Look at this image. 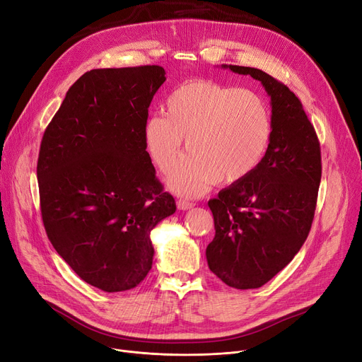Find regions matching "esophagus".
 <instances>
[{
	"label": "esophagus",
	"instance_id": "obj_1",
	"mask_svg": "<svg viewBox=\"0 0 362 362\" xmlns=\"http://www.w3.org/2000/svg\"><path fill=\"white\" fill-rule=\"evenodd\" d=\"M177 206H178L180 211H187V209H192L193 206H194V203L188 202V200H185V199H180V200L177 202Z\"/></svg>",
	"mask_w": 362,
	"mask_h": 362
}]
</instances>
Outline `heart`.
<instances>
[{
    "label": "heart",
    "mask_w": 362,
    "mask_h": 362,
    "mask_svg": "<svg viewBox=\"0 0 362 362\" xmlns=\"http://www.w3.org/2000/svg\"><path fill=\"white\" fill-rule=\"evenodd\" d=\"M267 101L250 90L215 81L181 83L165 103V116L146 120L144 143L151 160L169 170L182 151L190 153L168 175V187L200 196L216 181L231 185L249 178L262 163L272 139Z\"/></svg>",
    "instance_id": "obj_1"
}]
</instances>
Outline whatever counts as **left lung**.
Returning a JSON list of instances; mask_svg holds the SVG:
<instances>
[{"label":"left lung","instance_id":"1","mask_svg":"<svg viewBox=\"0 0 362 362\" xmlns=\"http://www.w3.org/2000/svg\"><path fill=\"white\" fill-rule=\"evenodd\" d=\"M222 67L261 81L271 97L274 128L259 168L209 200L215 237L206 259L227 286L257 288L293 259L311 231L321 150L314 125L287 85L255 67Z\"/></svg>","mask_w":362,"mask_h":362}]
</instances>
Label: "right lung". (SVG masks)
<instances>
[{"label": "right lung", "mask_w": 362, "mask_h": 362, "mask_svg": "<svg viewBox=\"0 0 362 362\" xmlns=\"http://www.w3.org/2000/svg\"><path fill=\"white\" fill-rule=\"evenodd\" d=\"M162 66L93 69L48 124L37 177L48 240L79 277L103 291L139 286L151 269L150 231L177 211L144 143Z\"/></svg>", "instance_id": "add662e5"}]
</instances>
